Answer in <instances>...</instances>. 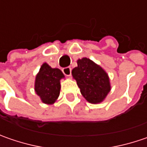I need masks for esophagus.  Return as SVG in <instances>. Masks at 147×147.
I'll return each mask as SVG.
<instances>
[{"instance_id":"34e87169","label":"esophagus","mask_w":147,"mask_h":147,"mask_svg":"<svg viewBox=\"0 0 147 147\" xmlns=\"http://www.w3.org/2000/svg\"><path fill=\"white\" fill-rule=\"evenodd\" d=\"M62 72H63V74H64L65 76H70L71 75V68L69 67H64V68L62 69Z\"/></svg>"}]
</instances>
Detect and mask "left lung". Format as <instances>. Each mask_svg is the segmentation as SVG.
Wrapping results in <instances>:
<instances>
[{
	"label": "left lung",
	"mask_w": 147,
	"mask_h": 147,
	"mask_svg": "<svg viewBox=\"0 0 147 147\" xmlns=\"http://www.w3.org/2000/svg\"><path fill=\"white\" fill-rule=\"evenodd\" d=\"M81 94L91 104L102 102L110 90L109 79L105 71L91 60L84 57L77 61L72 70Z\"/></svg>",
	"instance_id": "left-lung-1"
}]
</instances>
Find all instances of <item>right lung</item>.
<instances>
[{"mask_svg":"<svg viewBox=\"0 0 147 147\" xmlns=\"http://www.w3.org/2000/svg\"><path fill=\"white\" fill-rule=\"evenodd\" d=\"M64 77L61 70L43 63L36 76L35 91L45 104H53L60 94V80Z\"/></svg>","mask_w":147,"mask_h":147,"instance_id":"right-lung-1","label":"right lung"}]
</instances>
